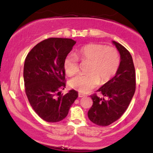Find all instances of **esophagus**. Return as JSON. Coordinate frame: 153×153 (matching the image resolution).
Wrapping results in <instances>:
<instances>
[{
    "label": "esophagus",
    "instance_id": "esophagus-1",
    "mask_svg": "<svg viewBox=\"0 0 153 153\" xmlns=\"http://www.w3.org/2000/svg\"><path fill=\"white\" fill-rule=\"evenodd\" d=\"M84 96H85V95H83V94L79 93V97H84Z\"/></svg>",
    "mask_w": 153,
    "mask_h": 153
}]
</instances>
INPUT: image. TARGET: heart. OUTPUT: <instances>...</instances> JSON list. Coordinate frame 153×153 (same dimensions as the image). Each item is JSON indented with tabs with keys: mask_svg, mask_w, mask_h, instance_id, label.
Masks as SVG:
<instances>
[{
	"mask_svg": "<svg viewBox=\"0 0 153 153\" xmlns=\"http://www.w3.org/2000/svg\"><path fill=\"white\" fill-rule=\"evenodd\" d=\"M77 56L81 61L89 62L87 74H80L70 81L73 88L87 93L99 84L109 81L118 72L120 63L119 51L114 47L102 44L92 43L79 49ZM65 72L69 76L76 74L79 71L78 59L69 55L63 62Z\"/></svg>",
	"mask_w": 153,
	"mask_h": 153,
	"instance_id": "1",
	"label": "heart"
}]
</instances>
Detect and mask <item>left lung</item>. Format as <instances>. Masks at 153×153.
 <instances>
[{
  "mask_svg": "<svg viewBox=\"0 0 153 153\" xmlns=\"http://www.w3.org/2000/svg\"><path fill=\"white\" fill-rule=\"evenodd\" d=\"M120 55V63L114 77L97 90L103 95L95 93L91 97L93 106L88 112L91 122L100 126H108L118 120L127 110L136 89L135 68L128 50L113 41Z\"/></svg>",
  "mask_w": 153,
  "mask_h": 153,
  "instance_id": "1",
  "label": "left lung"
}]
</instances>
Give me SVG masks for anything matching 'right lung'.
Wrapping results in <instances>:
<instances>
[{
  "mask_svg": "<svg viewBox=\"0 0 153 153\" xmlns=\"http://www.w3.org/2000/svg\"><path fill=\"white\" fill-rule=\"evenodd\" d=\"M76 42L72 39L51 37L35 45L27 55L24 67L25 91L35 113L44 120L56 123L68 116L78 97L70 90L65 95V58Z\"/></svg>",
  "mask_w": 153,
  "mask_h": 153,
  "instance_id": "1",
  "label": "right lung"
}]
</instances>
